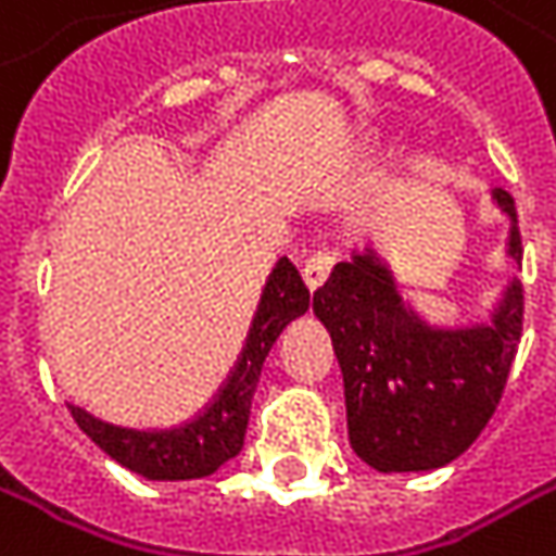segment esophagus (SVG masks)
Listing matches in <instances>:
<instances>
[{
  "label": "esophagus",
  "mask_w": 556,
  "mask_h": 556,
  "mask_svg": "<svg viewBox=\"0 0 556 556\" xmlns=\"http://www.w3.org/2000/svg\"><path fill=\"white\" fill-rule=\"evenodd\" d=\"M332 264H336V258H332L329 252H316V255H311V258L304 261L301 277H304V282H307V289H311V292H316V289L329 279V274H332Z\"/></svg>",
  "instance_id": "obj_1"
}]
</instances>
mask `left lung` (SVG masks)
<instances>
[{"mask_svg": "<svg viewBox=\"0 0 556 556\" xmlns=\"http://www.w3.org/2000/svg\"><path fill=\"white\" fill-rule=\"evenodd\" d=\"M492 200L510 218L507 255L520 261L514 200L502 187ZM314 314L344 375L351 446L381 473H406L450 465L489 425L523 332V289L510 279L486 326L437 329L403 304L388 264L366 249L336 264Z\"/></svg>", "mask_w": 556, "mask_h": 556, "instance_id": "8db88e82", "label": "left lung"}]
</instances>
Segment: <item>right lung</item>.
Here are the masks:
<instances>
[{"instance_id":"1","label":"right lung","mask_w":556,"mask_h":556,"mask_svg":"<svg viewBox=\"0 0 556 556\" xmlns=\"http://www.w3.org/2000/svg\"><path fill=\"white\" fill-rule=\"evenodd\" d=\"M311 307V292L289 258H279L274 274L267 277L252 329L245 336L242 354L220 384L215 400L205 409L168 431H131L119 425H106L79 406H70V415L83 433L91 437L101 450L119 462L123 468L141 473L147 480H197L208 477L240 455L245 440V425L252 412V396L258 388L261 366L270 354L279 332Z\"/></svg>"}]
</instances>
